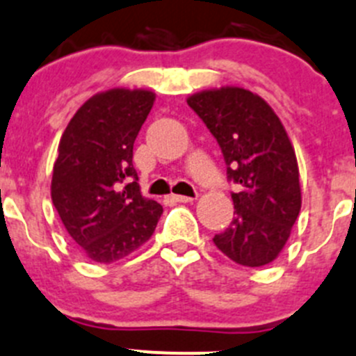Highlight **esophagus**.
Listing matches in <instances>:
<instances>
[{"mask_svg":"<svg viewBox=\"0 0 356 356\" xmlns=\"http://www.w3.org/2000/svg\"><path fill=\"white\" fill-rule=\"evenodd\" d=\"M172 200L181 202V204H188V202H193L195 197H184V195H172Z\"/></svg>","mask_w":356,"mask_h":356,"instance_id":"34e87169","label":"esophagus"}]
</instances>
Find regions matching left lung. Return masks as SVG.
<instances>
[{"instance_id":"left-lung-1","label":"left lung","mask_w":356,"mask_h":356,"mask_svg":"<svg viewBox=\"0 0 356 356\" xmlns=\"http://www.w3.org/2000/svg\"><path fill=\"white\" fill-rule=\"evenodd\" d=\"M188 105L218 140L232 191L234 219L214 244L235 264L275 260L300 212L298 167L291 142L265 99L242 88L189 96Z\"/></svg>"}]
</instances>
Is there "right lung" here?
Returning <instances> with one entry per match:
<instances>
[{
  "label": "right lung",
  "mask_w": 356,
  "mask_h": 356,
  "mask_svg": "<svg viewBox=\"0 0 356 356\" xmlns=\"http://www.w3.org/2000/svg\"><path fill=\"white\" fill-rule=\"evenodd\" d=\"M154 103L151 91L111 89L66 126L52 174V204L92 261L112 264L140 248L163 207L140 195L133 144Z\"/></svg>",
  "instance_id": "1"
}]
</instances>
